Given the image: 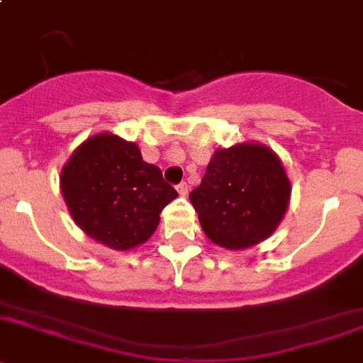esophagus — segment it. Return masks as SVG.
Instances as JSON below:
<instances>
[{"label":"esophagus","mask_w":363,"mask_h":363,"mask_svg":"<svg viewBox=\"0 0 363 363\" xmlns=\"http://www.w3.org/2000/svg\"><path fill=\"white\" fill-rule=\"evenodd\" d=\"M177 193L181 196H186L188 195V184H186V182H181V184L177 186Z\"/></svg>","instance_id":"34e87169"}]
</instances>
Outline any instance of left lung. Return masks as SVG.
Masks as SVG:
<instances>
[{"label": "left lung", "mask_w": 363, "mask_h": 363, "mask_svg": "<svg viewBox=\"0 0 363 363\" xmlns=\"http://www.w3.org/2000/svg\"><path fill=\"white\" fill-rule=\"evenodd\" d=\"M291 200V181L279 154L257 142L214 150L189 202L207 238L227 250H246L269 238Z\"/></svg>", "instance_id": "1"}]
</instances>
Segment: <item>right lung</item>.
I'll list each match as a JSON object with an SVG mask.
<instances>
[{"instance_id":"add662e5","label":"right lung","mask_w":363,"mask_h":363,"mask_svg":"<svg viewBox=\"0 0 363 363\" xmlns=\"http://www.w3.org/2000/svg\"><path fill=\"white\" fill-rule=\"evenodd\" d=\"M60 189L74 223L113 250H133L156 232L177 191L135 142L111 133L84 140L63 164Z\"/></svg>"}]
</instances>
